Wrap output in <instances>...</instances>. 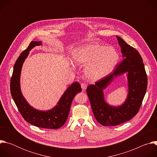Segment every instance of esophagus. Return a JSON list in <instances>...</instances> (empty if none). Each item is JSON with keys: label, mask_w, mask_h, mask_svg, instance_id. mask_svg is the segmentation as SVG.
<instances>
[{"label": "esophagus", "mask_w": 157, "mask_h": 157, "mask_svg": "<svg viewBox=\"0 0 157 157\" xmlns=\"http://www.w3.org/2000/svg\"><path fill=\"white\" fill-rule=\"evenodd\" d=\"M81 86L82 89L84 91L86 90V88H87V85H86V84H85V83H82V84H81Z\"/></svg>", "instance_id": "34e87169"}]
</instances>
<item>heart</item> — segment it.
I'll return each mask as SVG.
<instances>
[{
	"instance_id": "b5f03b06",
	"label": "heart",
	"mask_w": 157,
	"mask_h": 157,
	"mask_svg": "<svg viewBox=\"0 0 157 157\" xmlns=\"http://www.w3.org/2000/svg\"><path fill=\"white\" fill-rule=\"evenodd\" d=\"M74 62L86 66L85 77L89 81L100 80L113 71L119 60V54L111 46L101 44H86L74 50Z\"/></svg>"
}]
</instances>
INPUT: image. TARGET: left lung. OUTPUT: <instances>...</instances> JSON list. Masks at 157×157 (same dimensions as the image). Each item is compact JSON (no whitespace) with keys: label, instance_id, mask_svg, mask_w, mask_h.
I'll return each mask as SVG.
<instances>
[{"label":"left lung","instance_id":"left-lung-1","mask_svg":"<svg viewBox=\"0 0 157 157\" xmlns=\"http://www.w3.org/2000/svg\"><path fill=\"white\" fill-rule=\"evenodd\" d=\"M116 38L121 48L123 61L113 73L95 84L89 85L86 89L94 116L104 126L117 125L132 119L140 109L147 87V76L140 55L120 36ZM124 73H128L127 99L121 106H112L105 101L103 90L114 77Z\"/></svg>","mask_w":157,"mask_h":157}]
</instances>
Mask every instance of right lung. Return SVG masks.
<instances>
[{
	"label": "right lung",
	"instance_id": "obj_1",
	"mask_svg": "<svg viewBox=\"0 0 157 157\" xmlns=\"http://www.w3.org/2000/svg\"><path fill=\"white\" fill-rule=\"evenodd\" d=\"M41 44V41H31L28 48L17 58L10 79V93L20 113L27 122L38 127L56 129L62 127L66 122L72 101L76 94L81 91V87L78 82H73L67 88L57 105L47 111L38 110L27 102L20 89V80L22 65L28 56L29 52L35 46Z\"/></svg>",
	"mask_w": 157,
	"mask_h": 157
}]
</instances>
